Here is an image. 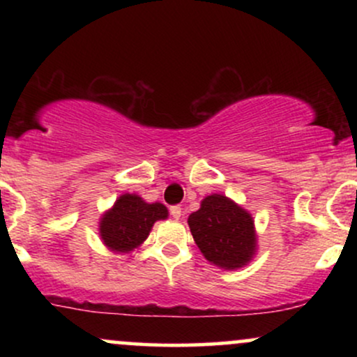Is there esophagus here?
<instances>
[{
    "mask_svg": "<svg viewBox=\"0 0 357 357\" xmlns=\"http://www.w3.org/2000/svg\"><path fill=\"white\" fill-rule=\"evenodd\" d=\"M169 213H171V216H173L174 220H179V218H181V206H179V204H176V206H171Z\"/></svg>",
    "mask_w": 357,
    "mask_h": 357,
    "instance_id": "obj_1",
    "label": "esophagus"
}]
</instances>
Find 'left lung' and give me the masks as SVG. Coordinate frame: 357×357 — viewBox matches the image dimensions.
<instances>
[{
  "mask_svg": "<svg viewBox=\"0 0 357 357\" xmlns=\"http://www.w3.org/2000/svg\"><path fill=\"white\" fill-rule=\"evenodd\" d=\"M188 225L206 260L223 268H240L255 253L253 220L223 195H211L191 213Z\"/></svg>",
  "mask_w": 357,
  "mask_h": 357,
  "instance_id": "8db88e82",
  "label": "left lung"
}]
</instances>
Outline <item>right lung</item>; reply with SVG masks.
Masks as SVG:
<instances>
[{
    "label": "right lung",
    "mask_w": 357,
    "mask_h": 357,
    "mask_svg": "<svg viewBox=\"0 0 357 357\" xmlns=\"http://www.w3.org/2000/svg\"><path fill=\"white\" fill-rule=\"evenodd\" d=\"M166 216L165 204H149L137 195H122L112 210L102 216L100 236L109 248L130 252L147 238L154 221Z\"/></svg>",
    "instance_id": "1"
}]
</instances>
